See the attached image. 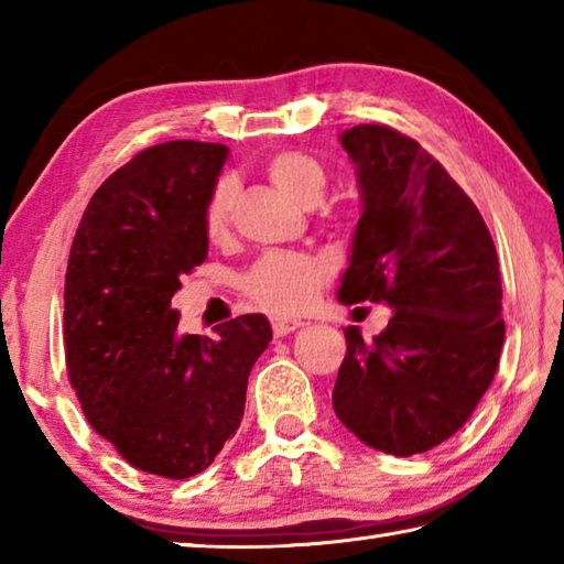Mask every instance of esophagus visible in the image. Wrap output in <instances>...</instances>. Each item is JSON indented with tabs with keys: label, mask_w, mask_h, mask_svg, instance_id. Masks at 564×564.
<instances>
[{
	"label": "esophagus",
	"mask_w": 564,
	"mask_h": 564,
	"mask_svg": "<svg viewBox=\"0 0 564 564\" xmlns=\"http://www.w3.org/2000/svg\"><path fill=\"white\" fill-rule=\"evenodd\" d=\"M273 333H275V338H281V336H289V333H293V330H299V328H303L305 323L301 321V318H273Z\"/></svg>",
	"instance_id": "obj_1"
}]
</instances>
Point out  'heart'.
<instances>
[{"label":"heart","mask_w":564,"mask_h":564,"mask_svg":"<svg viewBox=\"0 0 564 564\" xmlns=\"http://www.w3.org/2000/svg\"><path fill=\"white\" fill-rule=\"evenodd\" d=\"M263 174L271 184L301 206H316L328 186V174L316 156L299 149H281L265 159ZM236 186L231 178H218L204 204V234L221 241L231 226ZM328 279L326 261L308 253H265L243 273L241 289L256 305L291 316L301 313L318 299Z\"/></svg>","instance_id":"heart-1"}]
</instances>
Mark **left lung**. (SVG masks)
Listing matches in <instances>:
<instances>
[{"label": "left lung", "mask_w": 564, "mask_h": 564, "mask_svg": "<svg viewBox=\"0 0 564 564\" xmlns=\"http://www.w3.org/2000/svg\"><path fill=\"white\" fill-rule=\"evenodd\" d=\"M362 214L338 299L393 308L383 333L346 328L333 410L388 455L425 453L473 415L498 370L500 263L470 196L415 139L360 123L340 133Z\"/></svg>", "instance_id": "obj_1"}]
</instances>
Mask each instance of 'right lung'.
Segmentation results:
<instances>
[{
  "instance_id": "obj_1",
  "label": "right lung",
  "mask_w": 564,
  "mask_h": 564,
  "mask_svg": "<svg viewBox=\"0 0 564 564\" xmlns=\"http://www.w3.org/2000/svg\"><path fill=\"white\" fill-rule=\"evenodd\" d=\"M224 144L139 151L91 196L64 281L66 370L94 431L137 470H206L243 417L248 373L271 323L248 313L216 338L181 336L171 299L208 253L204 204Z\"/></svg>"
}]
</instances>
